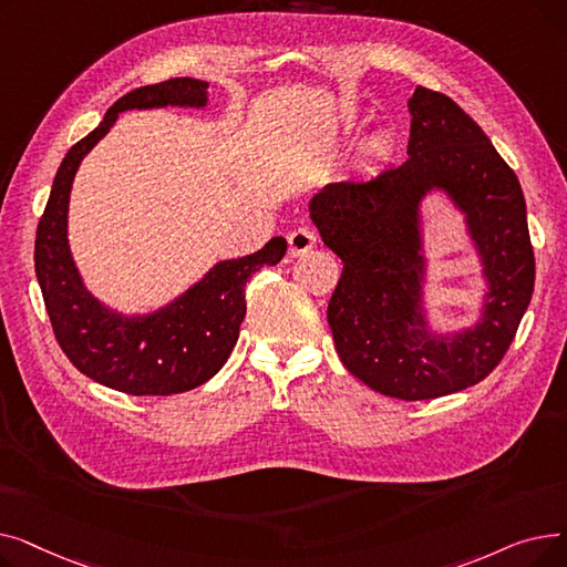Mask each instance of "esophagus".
<instances>
[{"instance_id": "34e87169", "label": "esophagus", "mask_w": 567, "mask_h": 567, "mask_svg": "<svg viewBox=\"0 0 567 567\" xmlns=\"http://www.w3.org/2000/svg\"><path fill=\"white\" fill-rule=\"evenodd\" d=\"M287 241H289V255L291 257H299V255H303V252L315 248L317 236H315V231L310 227H296L287 236Z\"/></svg>"}]
</instances>
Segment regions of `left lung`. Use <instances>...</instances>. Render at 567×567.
<instances>
[{
	"label": "left lung",
	"mask_w": 567,
	"mask_h": 567,
	"mask_svg": "<svg viewBox=\"0 0 567 567\" xmlns=\"http://www.w3.org/2000/svg\"><path fill=\"white\" fill-rule=\"evenodd\" d=\"M409 112V158L331 184L310 212L323 244L344 264L329 303L344 368L381 395L415 402L464 391L503 361L530 303L535 257L517 174L483 128L425 86H415ZM432 185L467 212L491 280L484 321L451 341L430 339L417 312L414 204Z\"/></svg>",
	"instance_id": "8db88e82"
}]
</instances>
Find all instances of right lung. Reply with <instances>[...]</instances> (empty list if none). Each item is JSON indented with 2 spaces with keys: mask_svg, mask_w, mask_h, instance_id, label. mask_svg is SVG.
I'll list each match as a JSON object with an SVG mask.
<instances>
[{
  "mask_svg": "<svg viewBox=\"0 0 567 567\" xmlns=\"http://www.w3.org/2000/svg\"><path fill=\"white\" fill-rule=\"evenodd\" d=\"M204 103L206 82L193 78L140 86L118 99L103 124L71 146L39 220L34 261L52 333L82 374L126 395H176L212 379L238 340L248 278L287 252L285 238L274 236L248 257L220 261L182 299L152 317H116L84 291L66 241L69 195L80 161L110 131L118 112Z\"/></svg>",
  "mask_w": 567,
  "mask_h": 567,
  "instance_id": "1",
  "label": "right lung"
}]
</instances>
